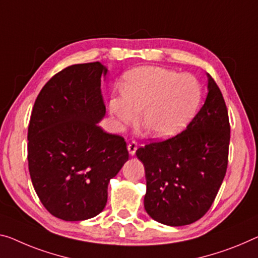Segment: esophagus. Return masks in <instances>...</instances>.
<instances>
[{
	"instance_id": "1",
	"label": "esophagus",
	"mask_w": 258,
	"mask_h": 258,
	"mask_svg": "<svg viewBox=\"0 0 258 258\" xmlns=\"http://www.w3.org/2000/svg\"><path fill=\"white\" fill-rule=\"evenodd\" d=\"M126 148H128L129 153L132 154V156H134V154L136 153V150H137V142H135V141L130 142L129 144H128V146H126Z\"/></svg>"
}]
</instances>
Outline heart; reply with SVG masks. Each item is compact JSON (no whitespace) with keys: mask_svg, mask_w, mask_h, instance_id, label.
I'll use <instances>...</instances> for the list:
<instances>
[{"mask_svg":"<svg viewBox=\"0 0 258 258\" xmlns=\"http://www.w3.org/2000/svg\"><path fill=\"white\" fill-rule=\"evenodd\" d=\"M123 94L109 99V112L121 124L140 117L157 138L181 133L200 109L203 99L201 82L189 74L160 67H144L124 76Z\"/></svg>","mask_w":258,"mask_h":258,"instance_id":"b5f03b06","label":"heart"}]
</instances>
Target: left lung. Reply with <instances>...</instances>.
I'll use <instances>...</instances> for the list:
<instances>
[{
	"label": "left lung",
	"instance_id": "1",
	"mask_svg": "<svg viewBox=\"0 0 258 258\" xmlns=\"http://www.w3.org/2000/svg\"><path fill=\"white\" fill-rule=\"evenodd\" d=\"M227 107L208 74V96L185 130L140 148L145 168L144 208L158 223L184 226L201 219L215 201L228 164Z\"/></svg>",
	"mask_w": 258,
	"mask_h": 258
}]
</instances>
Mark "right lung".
I'll list each match as a JSON object with an SVG mask.
<instances>
[{
	"mask_svg": "<svg viewBox=\"0 0 258 258\" xmlns=\"http://www.w3.org/2000/svg\"><path fill=\"white\" fill-rule=\"evenodd\" d=\"M100 62L74 64L51 77L35 99L29 170L39 200L54 217L90 219L107 203L109 180L129 159L126 143L98 125L106 114Z\"/></svg>",
	"mask_w": 258,
	"mask_h": 258,
	"instance_id": "obj_1",
	"label": "right lung"
}]
</instances>
